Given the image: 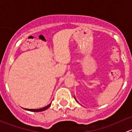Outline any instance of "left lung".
<instances>
[{
    "label": "left lung",
    "mask_w": 132,
    "mask_h": 132,
    "mask_svg": "<svg viewBox=\"0 0 132 132\" xmlns=\"http://www.w3.org/2000/svg\"><path fill=\"white\" fill-rule=\"evenodd\" d=\"M75 100H76V99H75Z\"/></svg>",
    "instance_id": "1"
}]
</instances>
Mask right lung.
Segmentation results:
<instances>
[{"label":"right lung","instance_id":"1","mask_svg":"<svg viewBox=\"0 0 132 132\" xmlns=\"http://www.w3.org/2000/svg\"><path fill=\"white\" fill-rule=\"evenodd\" d=\"M51 103H50V104L48 105L47 106H46V107H45L41 108V109H25V110H29V111H31V112H41V111H43V110H46V109H48V108L50 107V106L51 105Z\"/></svg>","mask_w":132,"mask_h":132}]
</instances>
